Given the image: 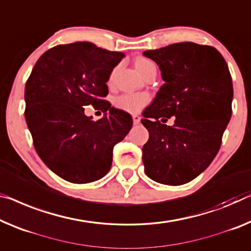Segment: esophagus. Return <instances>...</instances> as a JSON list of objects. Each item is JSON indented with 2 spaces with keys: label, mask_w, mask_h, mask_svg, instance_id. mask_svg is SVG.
<instances>
[{
  "label": "esophagus",
  "mask_w": 251,
  "mask_h": 251,
  "mask_svg": "<svg viewBox=\"0 0 251 251\" xmlns=\"http://www.w3.org/2000/svg\"><path fill=\"white\" fill-rule=\"evenodd\" d=\"M141 122V117L138 115H133V123L134 125H137Z\"/></svg>",
  "instance_id": "esophagus-1"
}]
</instances>
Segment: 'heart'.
I'll list each match as a JSON object with an SVG mask.
<instances>
[{
    "label": "heart",
    "mask_w": 251,
    "mask_h": 251,
    "mask_svg": "<svg viewBox=\"0 0 251 251\" xmlns=\"http://www.w3.org/2000/svg\"><path fill=\"white\" fill-rule=\"evenodd\" d=\"M135 66L138 72L142 75H145L149 70H151L152 67H155L154 63L150 61L149 58L141 57L136 59ZM149 102V96L145 93H123V95L116 97L115 98V106L118 109L127 111V113L135 114L138 113L142 108L147 106Z\"/></svg>",
    "instance_id": "1"
}]
</instances>
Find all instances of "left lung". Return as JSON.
Here are the masks:
<instances>
[{
    "label": "left lung",
    "instance_id": "1",
    "mask_svg": "<svg viewBox=\"0 0 251 251\" xmlns=\"http://www.w3.org/2000/svg\"><path fill=\"white\" fill-rule=\"evenodd\" d=\"M144 56L159 65L164 84L143 111L149 130L143 163L148 177L164 185L186 184L218 154L232 114V78L216 48L178 43ZM174 115L173 126L163 122Z\"/></svg>",
    "mask_w": 251,
    "mask_h": 251
}]
</instances>
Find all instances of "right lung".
Wrapping results in <instances>:
<instances>
[{
    "instance_id": "add662e5",
    "label": "right lung",
    "mask_w": 251,
    "mask_h": 251,
    "mask_svg": "<svg viewBox=\"0 0 251 251\" xmlns=\"http://www.w3.org/2000/svg\"><path fill=\"white\" fill-rule=\"evenodd\" d=\"M124 54L87 42L57 45L40 56L25 89V117L43 162L73 184L106 176L113 150L133 126L129 114L104 100L109 75ZM92 105L105 116H85Z\"/></svg>"
}]
</instances>
